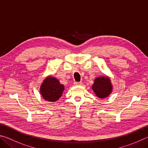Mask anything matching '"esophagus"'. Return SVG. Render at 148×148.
<instances>
[{"label":"esophagus","mask_w":148,"mask_h":148,"mask_svg":"<svg viewBox=\"0 0 148 148\" xmlns=\"http://www.w3.org/2000/svg\"><path fill=\"white\" fill-rule=\"evenodd\" d=\"M82 84V83L81 82H74V84L75 85V86H81Z\"/></svg>","instance_id":"obj_1"}]
</instances>
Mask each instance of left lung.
<instances>
[{"label":"left lung","instance_id":"8db88e82","mask_svg":"<svg viewBox=\"0 0 148 148\" xmlns=\"http://www.w3.org/2000/svg\"><path fill=\"white\" fill-rule=\"evenodd\" d=\"M92 89L97 97L104 99L108 97L113 90V86L110 77L100 76L95 78L94 84H92Z\"/></svg>","mask_w":148,"mask_h":148}]
</instances>
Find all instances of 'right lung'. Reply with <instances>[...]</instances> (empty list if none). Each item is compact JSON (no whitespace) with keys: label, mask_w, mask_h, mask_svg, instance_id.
Returning a JSON list of instances; mask_svg holds the SVG:
<instances>
[{"label":"right lung","mask_w":148,"mask_h":148,"mask_svg":"<svg viewBox=\"0 0 148 148\" xmlns=\"http://www.w3.org/2000/svg\"><path fill=\"white\" fill-rule=\"evenodd\" d=\"M65 89L55 77L49 75L45 77L40 85V92L41 96L49 102H55L62 96Z\"/></svg>","instance_id":"obj_1"}]
</instances>
